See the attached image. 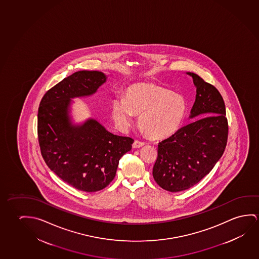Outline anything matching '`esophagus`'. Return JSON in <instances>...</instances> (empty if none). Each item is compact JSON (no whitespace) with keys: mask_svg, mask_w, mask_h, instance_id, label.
<instances>
[{"mask_svg":"<svg viewBox=\"0 0 259 259\" xmlns=\"http://www.w3.org/2000/svg\"><path fill=\"white\" fill-rule=\"evenodd\" d=\"M144 144H145V143H144V142H142V141H139V140H136V141L134 142V144H133V147H142V146H144Z\"/></svg>","mask_w":259,"mask_h":259,"instance_id":"esophagus-1","label":"esophagus"}]
</instances>
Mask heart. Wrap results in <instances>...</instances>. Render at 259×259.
I'll return each instance as SVG.
<instances>
[{
	"mask_svg": "<svg viewBox=\"0 0 259 259\" xmlns=\"http://www.w3.org/2000/svg\"><path fill=\"white\" fill-rule=\"evenodd\" d=\"M187 112L182 96L159 85L134 84L128 88L124 99L113 101L112 114L122 129L131 125L134 114L139 115L138 123L151 139H162L179 130Z\"/></svg>",
	"mask_w": 259,
	"mask_h": 259,
	"instance_id": "heart-1",
	"label": "heart"
}]
</instances>
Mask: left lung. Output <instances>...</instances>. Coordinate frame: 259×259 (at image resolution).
I'll return each instance as SVG.
<instances>
[{
  "label": "left lung",
  "instance_id": "1",
  "mask_svg": "<svg viewBox=\"0 0 259 259\" xmlns=\"http://www.w3.org/2000/svg\"><path fill=\"white\" fill-rule=\"evenodd\" d=\"M196 87L190 117L207 114L179 128L158 144L152 175L159 187L183 191L211 171L227 145L229 125L223 97L199 75L189 72Z\"/></svg>",
  "mask_w": 259,
  "mask_h": 259
}]
</instances>
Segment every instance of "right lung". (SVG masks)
<instances>
[{
	"mask_svg": "<svg viewBox=\"0 0 259 259\" xmlns=\"http://www.w3.org/2000/svg\"><path fill=\"white\" fill-rule=\"evenodd\" d=\"M106 81L103 72L79 71L46 92L37 114L41 155L60 179L80 191L103 189L114 179L122 156L134 139L107 131L96 120L73 126L68 116L70 99L92 95Z\"/></svg>",
	"mask_w": 259,
	"mask_h": 259,
	"instance_id": "obj_1",
	"label": "right lung"
}]
</instances>
